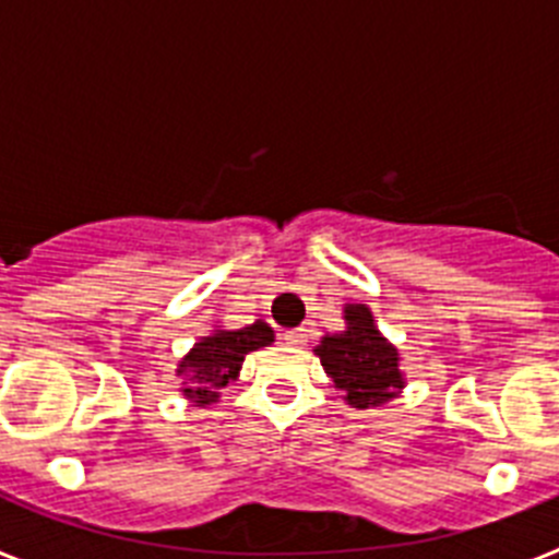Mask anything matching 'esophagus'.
<instances>
[{
	"instance_id": "34e87169",
	"label": "esophagus",
	"mask_w": 559,
	"mask_h": 559,
	"mask_svg": "<svg viewBox=\"0 0 559 559\" xmlns=\"http://www.w3.org/2000/svg\"><path fill=\"white\" fill-rule=\"evenodd\" d=\"M285 341H288L290 347H302L305 341H308V330H288V333H285Z\"/></svg>"
}]
</instances>
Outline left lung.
<instances>
[{
  "instance_id": "1",
  "label": "left lung",
  "mask_w": 559,
  "mask_h": 559,
  "mask_svg": "<svg viewBox=\"0 0 559 559\" xmlns=\"http://www.w3.org/2000/svg\"><path fill=\"white\" fill-rule=\"evenodd\" d=\"M344 322L347 328L322 335L313 353L319 355L324 372L347 406H386L389 400L400 397L406 389L397 347L380 333L369 305H344Z\"/></svg>"
}]
</instances>
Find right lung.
I'll return each instance as SVG.
<instances>
[{"mask_svg":"<svg viewBox=\"0 0 559 559\" xmlns=\"http://www.w3.org/2000/svg\"><path fill=\"white\" fill-rule=\"evenodd\" d=\"M274 341V330L257 319L240 330L215 328L192 344L190 353L179 360L176 374L181 378V394L192 406L206 408L218 403L221 389L240 378L246 355Z\"/></svg>","mask_w":559,"mask_h":559,"instance_id":"1","label":"right lung"}]
</instances>
